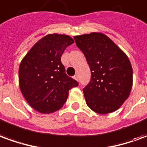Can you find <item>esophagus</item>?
<instances>
[{
    "mask_svg": "<svg viewBox=\"0 0 147 147\" xmlns=\"http://www.w3.org/2000/svg\"><path fill=\"white\" fill-rule=\"evenodd\" d=\"M74 80H76V81H78V80H79V76H77V75H76V76H74Z\"/></svg>",
    "mask_w": 147,
    "mask_h": 147,
    "instance_id": "1",
    "label": "esophagus"
}]
</instances>
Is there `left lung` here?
Segmentation results:
<instances>
[{"instance_id":"1","label":"left lung","mask_w":147,"mask_h":147,"mask_svg":"<svg viewBox=\"0 0 147 147\" xmlns=\"http://www.w3.org/2000/svg\"><path fill=\"white\" fill-rule=\"evenodd\" d=\"M74 39L91 71L89 84L83 90L86 105L99 114L117 110L132 87V67L127 56L102 33L85 34Z\"/></svg>"}]
</instances>
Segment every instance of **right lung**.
I'll list each match as a JSON object with an SVG mask.
<instances>
[{
    "mask_svg": "<svg viewBox=\"0 0 147 147\" xmlns=\"http://www.w3.org/2000/svg\"><path fill=\"white\" fill-rule=\"evenodd\" d=\"M74 40L66 34H49L37 42L23 58L19 85L28 104L42 113L62 108L68 91L78 82L67 76L61 56Z\"/></svg>",
    "mask_w": 147,
    "mask_h": 147,
    "instance_id": "1",
    "label": "right lung"
}]
</instances>
